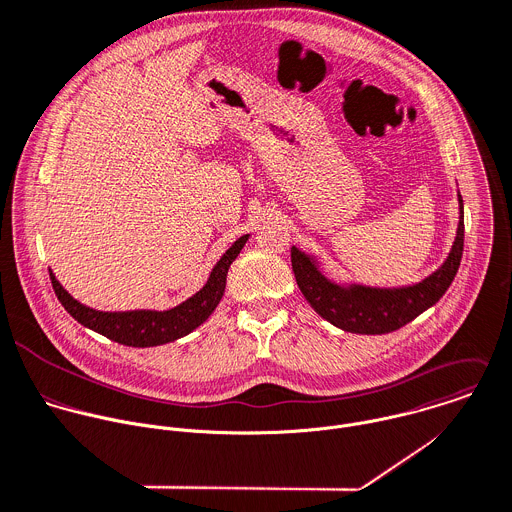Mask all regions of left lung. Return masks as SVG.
<instances>
[{"mask_svg":"<svg viewBox=\"0 0 512 512\" xmlns=\"http://www.w3.org/2000/svg\"><path fill=\"white\" fill-rule=\"evenodd\" d=\"M457 237L445 263L421 283L409 287H367L339 285L327 279L315 257L291 247V265L297 285L309 305L331 325L359 335H385L397 331L433 307L451 287L463 257L465 215L463 197L459 195Z\"/></svg>","mask_w":512,"mask_h":512,"instance_id":"8db88e82","label":"left lung"}]
</instances>
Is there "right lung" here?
<instances>
[{"label":"right lung","mask_w":512,"mask_h":512,"mask_svg":"<svg viewBox=\"0 0 512 512\" xmlns=\"http://www.w3.org/2000/svg\"><path fill=\"white\" fill-rule=\"evenodd\" d=\"M249 235L239 237L217 261L213 271L209 273L207 283L187 301L179 303L173 309L167 311H149V309H137V311H97L91 309L77 299H73L63 285L55 279V275L49 271V279L53 285V291L63 305V309L83 327L127 347H157L171 341H177L191 331H195L201 323L209 319V315L219 305L225 283H227V271L231 263L237 259L241 249L245 247Z\"/></svg>","instance_id":"obj_1"}]
</instances>
